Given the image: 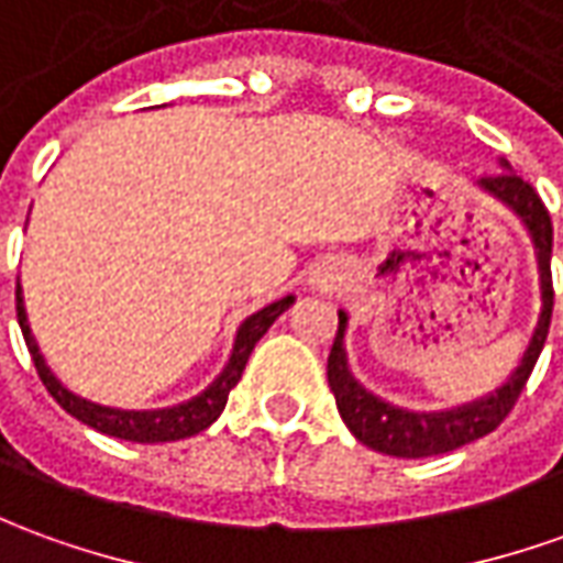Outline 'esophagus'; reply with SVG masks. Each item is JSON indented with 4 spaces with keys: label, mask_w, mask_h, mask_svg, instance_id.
Here are the masks:
<instances>
[{
    "label": "esophagus",
    "mask_w": 563,
    "mask_h": 563,
    "mask_svg": "<svg viewBox=\"0 0 563 563\" xmlns=\"http://www.w3.org/2000/svg\"><path fill=\"white\" fill-rule=\"evenodd\" d=\"M335 280H339V274H335V265H330V262H320V265L313 267L311 286H317V289H330Z\"/></svg>",
    "instance_id": "obj_1"
}]
</instances>
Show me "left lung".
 <instances>
[{"mask_svg":"<svg viewBox=\"0 0 563 563\" xmlns=\"http://www.w3.org/2000/svg\"><path fill=\"white\" fill-rule=\"evenodd\" d=\"M481 185L490 190L493 197H499L508 202L518 216L523 218V224L533 233L539 258V280H542V313H539L537 330L533 339L523 351L521 366L515 369V376L508 378L506 385L490 397L459 407L450 412H407L397 410L391 404L378 400L373 394L361 388L354 376L347 373L345 339L347 317L345 311H339V332L332 342L330 361H327V378H330V391L335 397L339 416L345 419V426L351 428V434L366 446H373L385 456L397 459H426L441 456L450 450H459L465 443L477 441L484 434H490L503 426L508 412L515 410L518 397H521L527 378L533 373V366L539 361V351L545 345L549 335V323H552V216L545 209V202L539 200V194L533 190L530 181H523L521 175L515 172H496V175H484Z\"/></svg>","mask_w":563,"mask_h":563,"instance_id":"8db88e82","label":"left lung"}]
</instances>
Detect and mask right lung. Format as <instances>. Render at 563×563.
Here are the masks:
<instances>
[{"label":"right lung","mask_w":563,"mask_h":563,"mask_svg":"<svg viewBox=\"0 0 563 563\" xmlns=\"http://www.w3.org/2000/svg\"><path fill=\"white\" fill-rule=\"evenodd\" d=\"M18 323H21V332H24V342L30 347V357L36 363V373H40L42 385L48 388V394L55 397L57 404L64 410L70 412L73 419H79L82 426L95 428L101 434H110V438H120V441H132V443H166V441H185V438H194L200 434L206 428L216 422L224 404H228V394L231 388L240 382L243 369H246V361H250L252 347L255 342L271 330V323L280 317L289 305H292V296L280 298L274 305H267L258 313L246 317V323L240 327L236 332V342H233V354L224 373L194 400H187L181 407H172V410H153V412H129V410H110V407H98V404H89L82 397L70 394L55 376L52 369L45 366L42 361L40 347L33 342L30 335V323H26V311H24V298H21V283H18Z\"/></svg>","instance_id":"obj_1"}]
</instances>
